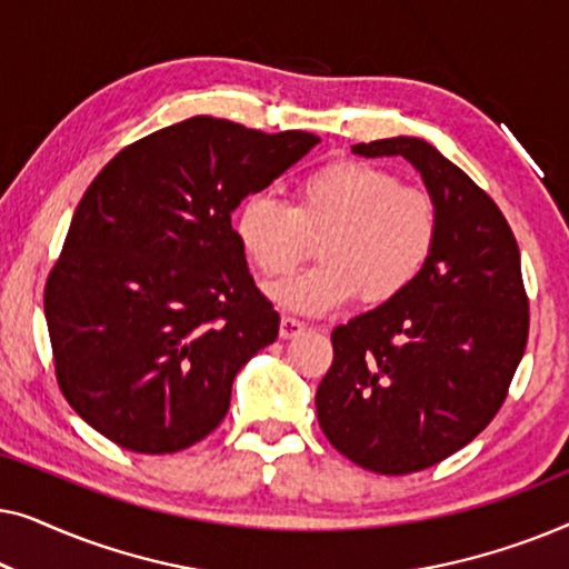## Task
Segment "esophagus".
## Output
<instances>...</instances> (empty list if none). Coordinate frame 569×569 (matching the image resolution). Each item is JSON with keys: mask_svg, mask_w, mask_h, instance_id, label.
Returning a JSON list of instances; mask_svg holds the SVG:
<instances>
[{"mask_svg": "<svg viewBox=\"0 0 569 569\" xmlns=\"http://www.w3.org/2000/svg\"><path fill=\"white\" fill-rule=\"evenodd\" d=\"M308 329L306 321H300V318H292V316H282V323H279V337L282 339H292V337H300L302 331Z\"/></svg>", "mask_w": 569, "mask_h": 569, "instance_id": "esophagus-1", "label": "esophagus"}]
</instances>
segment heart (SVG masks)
Listing matches in <instances>:
<instances>
[{
	"instance_id": "heart-1",
	"label": "heart",
	"mask_w": 569,
	"mask_h": 569,
	"mask_svg": "<svg viewBox=\"0 0 569 569\" xmlns=\"http://www.w3.org/2000/svg\"><path fill=\"white\" fill-rule=\"evenodd\" d=\"M440 214L432 193L403 186L391 170L333 160L295 186V199L253 193L236 212V238L267 282H279L310 256L321 263L277 287L274 298L300 313H329L352 298L386 302L430 261Z\"/></svg>"
}]
</instances>
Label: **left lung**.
Returning a JSON list of instances; mask_svg holds the SVG:
<instances>
[{
  "label": "left lung",
  "mask_w": 569,
  "mask_h": 569,
  "mask_svg": "<svg viewBox=\"0 0 569 569\" xmlns=\"http://www.w3.org/2000/svg\"><path fill=\"white\" fill-rule=\"evenodd\" d=\"M401 154L440 214L435 251L393 300L331 331L318 425L362 469L401 477L453 456L508 399L528 341V295L508 220L487 191L425 139L355 144Z\"/></svg>",
  "instance_id": "left-lung-1"
}]
</instances>
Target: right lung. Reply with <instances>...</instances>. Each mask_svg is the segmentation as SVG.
<instances>
[{"label": "right lung", "mask_w": 569, "mask_h": 569, "mask_svg": "<svg viewBox=\"0 0 569 569\" xmlns=\"http://www.w3.org/2000/svg\"><path fill=\"white\" fill-rule=\"evenodd\" d=\"M321 139L193 116L123 147L88 186L43 290L61 393L134 453L204 440L277 339L230 212Z\"/></svg>", "instance_id": "right-lung-1"}]
</instances>
